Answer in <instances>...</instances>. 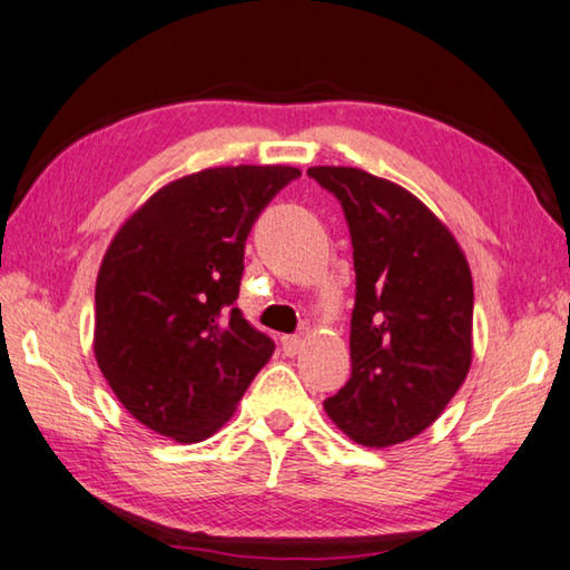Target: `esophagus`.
<instances>
[{
    "mask_svg": "<svg viewBox=\"0 0 570 570\" xmlns=\"http://www.w3.org/2000/svg\"><path fill=\"white\" fill-rule=\"evenodd\" d=\"M302 346H304L302 336H284L282 338V348H284L286 356H296L298 351H302Z\"/></svg>",
    "mask_w": 570,
    "mask_h": 570,
    "instance_id": "obj_1",
    "label": "esophagus"
}]
</instances>
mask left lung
<instances>
[{
	"label": "left lung",
	"instance_id": "left-lung-1",
	"mask_svg": "<svg viewBox=\"0 0 570 570\" xmlns=\"http://www.w3.org/2000/svg\"><path fill=\"white\" fill-rule=\"evenodd\" d=\"M306 174L341 202L356 272L351 379L324 409L361 446H393L429 429L469 374L471 268L403 186L354 167Z\"/></svg>",
	"mask_w": 570,
	"mask_h": 570
}]
</instances>
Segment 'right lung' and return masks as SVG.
Here are the masks:
<instances>
[{
  "label": "right lung",
  "instance_id": "right-lung-1",
  "mask_svg": "<svg viewBox=\"0 0 570 570\" xmlns=\"http://www.w3.org/2000/svg\"><path fill=\"white\" fill-rule=\"evenodd\" d=\"M294 167H216L141 204L114 236L95 292V356L121 406L179 443L219 431L274 341L236 308L258 214Z\"/></svg>",
  "mask_w": 570,
  "mask_h": 570
}]
</instances>
